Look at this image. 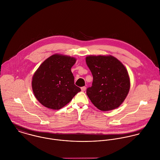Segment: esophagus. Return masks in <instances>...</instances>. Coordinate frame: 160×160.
Returning <instances> with one entry per match:
<instances>
[{"label": "esophagus", "mask_w": 160, "mask_h": 160, "mask_svg": "<svg viewBox=\"0 0 160 160\" xmlns=\"http://www.w3.org/2000/svg\"><path fill=\"white\" fill-rule=\"evenodd\" d=\"M81 90H82V92H84V91L86 90V87H83L81 88Z\"/></svg>", "instance_id": "esophagus-1"}]
</instances>
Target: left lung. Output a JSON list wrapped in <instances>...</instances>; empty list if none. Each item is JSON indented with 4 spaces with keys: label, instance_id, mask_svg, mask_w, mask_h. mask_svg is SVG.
<instances>
[{
    "label": "left lung",
    "instance_id": "8db88e82",
    "mask_svg": "<svg viewBox=\"0 0 160 160\" xmlns=\"http://www.w3.org/2000/svg\"><path fill=\"white\" fill-rule=\"evenodd\" d=\"M86 63L93 75L92 86L87 95L94 106L102 111L119 107L128 96L130 77L123 64L115 57L108 55L88 56Z\"/></svg>",
    "mask_w": 160,
    "mask_h": 160
}]
</instances>
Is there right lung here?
<instances>
[{"instance_id": "add662e5", "label": "right lung", "mask_w": 160, "mask_h": 160, "mask_svg": "<svg viewBox=\"0 0 160 160\" xmlns=\"http://www.w3.org/2000/svg\"><path fill=\"white\" fill-rule=\"evenodd\" d=\"M77 59L54 54L39 65L32 78V92L44 106L58 110L68 104L81 89L74 84L72 67Z\"/></svg>"}]
</instances>
